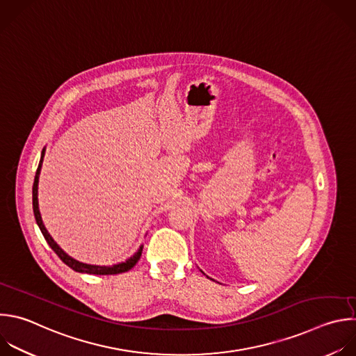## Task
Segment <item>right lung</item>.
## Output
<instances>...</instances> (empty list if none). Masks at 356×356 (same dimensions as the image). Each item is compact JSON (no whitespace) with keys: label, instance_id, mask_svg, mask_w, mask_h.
<instances>
[{"label":"right lung","instance_id":"right-lung-1","mask_svg":"<svg viewBox=\"0 0 356 356\" xmlns=\"http://www.w3.org/2000/svg\"><path fill=\"white\" fill-rule=\"evenodd\" d=\"M43 156H44V149L42 151V158H40V162H39V166H38V170H36V176H35V181H33V190H32V197H33V213H35V219L44 236L46 242L49 243V246L53 249V252L61 259L63 263H65L70 268H72L74 271H78V273H85V274H95V275H114V274H122V273H126L129 270H131L140 260L141 254H143V246L140 248V250L133 256L130 257L126 263H120V264H115L113 267H99V266H90V264H83V263H79L76 260H74L72 257H70L67 253H64L61 250V248L53 241V238L50 236V233L47 232V229L44 227L43 225V220H42V216H40V211H39V202H38V184H39V175H40V169H42V163H43Z\"/></svg>","mask_w":356,"mask_h":356}]
</instances>
